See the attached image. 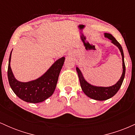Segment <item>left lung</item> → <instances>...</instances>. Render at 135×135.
<instances>
[{
  "label": "left lung",
  "mask_w": 135,
  "mask_h": 135,
  "mask_svg": "<svg viewBox=\"0 0 135 135\" xmlns=\"http://www.w3.org/2000/svg\"><path fill=\"white\" fill-rule=\"evenodd\" d=\"M104 35L105 37L108 38V39L112 41V43L115 45L119 48L120 51V53H121L122 60V69H123V71H122L121 77H120V79L118 80V82L115 84L113 85L112 86H110V87H99V86H93V85L88 83L84 79L78 67H76L82 90L83 91L85 94H86L88 97L96 100H100V101L108 100V99L114 97L117 93V92L119 91L120 86H121L124 78L125 76V72H126V66H125L124 58V52L121 45L119 44L118 41L111 34L105 33Z\"/></svg>",
  "instance_id": "obj_1"
}]
</instances>
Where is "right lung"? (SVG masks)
I'll return each instance as SVG.
<instances>
[{
    "instance_id": "1",
    "label": "right lung",
    "mask_w": 135,
    "mask_h": 135,
    "mask_svg": "<svg viewBox=\"0 0 135 135\" xmlns=\"http://www.w3.org/2000/svg\"><path fill=\"white\" fill-rule=\"evenodd\" d=\"M12 51L9 59L7 77L12 90L17 97L28 103H37L44 102L53 94L56 86L60 71L65 61V57L58 59L44 75L37 79L23 83L14 76L10 66Z\"/></svg>"
}]
</instances>
